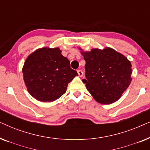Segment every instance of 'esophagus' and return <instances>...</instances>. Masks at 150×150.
Returning a JSON list of instances; mask_svg holds the SVG:
<instances>
[{
  "label": "esophagus",
  "mask_w": 150,
  "mask_h": 150,
  "mask_svg": "<svg viewBox=\"0 0 150 150\" xmlns=\"http://www.w3.org/2000/svg\"><path fill=\"white\" fill-rule=\"evenodd\" d=\"M77 72H78V74H79L80 77H82L83 76V71L81 70V69H78Z\"/></svg>",
  "instance_id": "obj_1"
}]
</instances>
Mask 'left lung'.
<instances>
[{
    "label": "left lung",
    "mask_w": 150,
    "mask_h": 150,
    "mask_svg": "<svg viewBox=\"0 0 150 150\" xmlns=\"http://www.w3.org/2000/svg\"><path fill=\"white\" fill-rule=\"evenodd\" d=\"M85 60V79L87 91L96 101L110 104L118 100L132 81L130 61L113 49H92L82 52Z\"/></svg>",
    "instance_id": "1"
}]
</instances>
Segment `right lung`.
Returning a JSON list of instances; mask_svg holds the SVG:
<instances>
[{
    "mask_svg": "<svg viewBox=\"0 0 150 150\" xmlns=\"http://www.w3.org/2000/svg\"><path fill=\"white\" fill-rule=\"evenodd\" d=\"M59 48L38 49L26 59L22 72L28 91L42 102H52L65 93L78 75Z\"/></svg>",
    "mask_w": 150,
    "mask_h": 150,
    "instance_id": "obj_1",
    "label": "right lung"
}]
</instances>
